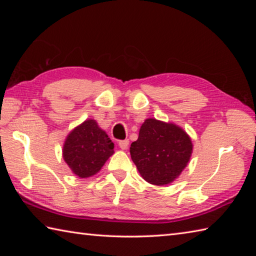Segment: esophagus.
Returning <instances> with one entry per match:
<instances>
[{
	"instance_id": "obj_1",
	"label": "esophagus",
	"mask_w": 256,
	"mask_h": 256,
	"mask_svg": "<svg viewBox=\"0 0 256 256\" xmlns=\"http://www.w3.org/2000/svg\"><path fill=\"white\" fill-rule=\"evenodd\" d=\"M128 144H130L128 140H120V142H118L120 148H122V150H126V148H128Z\"/></svg>"
}]
</instances>
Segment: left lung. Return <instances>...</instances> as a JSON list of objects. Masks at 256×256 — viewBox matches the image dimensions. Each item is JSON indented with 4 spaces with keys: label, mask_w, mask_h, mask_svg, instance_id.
<instances>
[{
    "label": "left lung",
    "mask_w": 256,
    "mask_h": 256,
    "mask_svg": "<svg viewBox=\"0 0 256 256\" xmlns=\"http://www.w3.org/2000/svg\"><path fill=\"white\" fill-rule=\"evenodd\" d=\"M192 152V140L184 130L155 118L142 124L138 140L130 148L140 176L156 186L175 180L187 166Z\"/></svg>",
    "instance_id": "left-lung-1"
}]
</instances>
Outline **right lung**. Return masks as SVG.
<instances>
[{
  "label": "right lung",
  "instance_id": "add662e5",
  "mask_svg": "<svg viewBox=\"0 0 256 256\" xmlns=\"http://www.w3.org/2000/svg\"><path fill=\"white\" fill-rule=\"evenodd\" d=\"M114 144L94 120H88L68 135L64 160L80 178L94 175L114 153Z\"/></svg>",
  "mask_w": 256,
  "mask_h": 256
}]
</instances>
